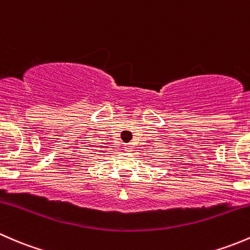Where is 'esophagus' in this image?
I'll return each mask as SVG.
<instances>
[{
  "label": "esophagus",
  "instance_id": "obj_1",
  "mask_svg": "<svg viewBox=\"0 0 250 250\" xmlns=\"http://www.w3.org/2000/svg\"><path fill=\"white\" fill-rule=\"evenodd\" d=\"M124 150L126 151V153H130V151L132 150V146H125Z\"/></svg>",
  "mask_w": 250,
  "mask_h": 250
}]
</instances>
